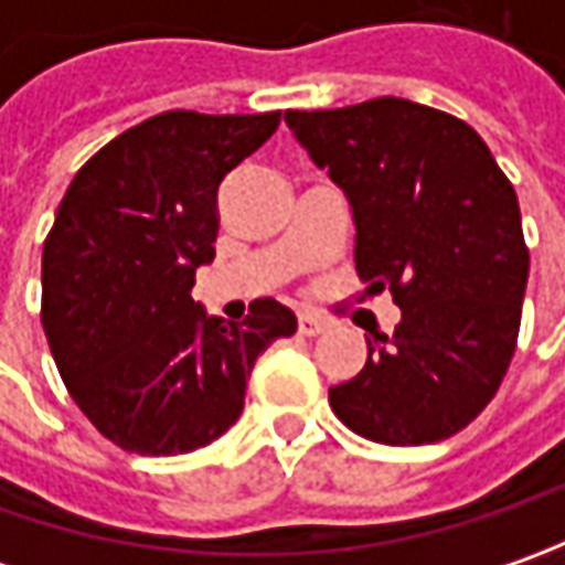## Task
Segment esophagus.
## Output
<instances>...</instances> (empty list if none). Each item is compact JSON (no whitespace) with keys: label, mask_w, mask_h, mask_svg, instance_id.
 Listing matches in <instances>:
<instances>
[{"label":"esophagus","mask_w":565,"mask_h":565,"mask_svg":"<svg viewBox=\"0 0 565 565\" xmlns=\"http://www.w3.org/2000/svg\"><path fill=\"white\" fill-rule=\"evenodd\" d=\"M323 330H330V320L323 315H317V311H301L298 315V333L301 337H317Z\"/></svg>","instance_id":"34e87169"}]
</instances>
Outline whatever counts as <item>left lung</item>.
Returning a JSON list of instances; mask_svg holds the SVG:
<instances>
[{"instance_id":"left-lung-1","label":"left lung","mask_w":565,"mask_h":565,"mask_svg":"<svg viewBox=\"0 0 565 565\" xmlns=\"http://www.w3.org/2000/svg\"><path fill=\"white\" fill-rule=\"evenodd\" d=\"M295 141L342 188L355 270L393 295V337L330 390L337 418L386 446L446 440L507 377L529 282L519 198L462 119L399 97L286 113Z\"/></svg>"}]
</instances>
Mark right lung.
<instances>
[{
	"mask_svg": "<svg viewBox=\"0 0 565 565\" xmlns=\"http://www.w3.org/2000/svg\"><path fill=\"white\" fill-rule=\"evenodd\" d=\"M279 128V113H160L77 169L43 242V333L77 408L141 456L223 437L245 408L257 355L298 320L250 301L242 323L191 298L213 260L216 194Z\"/></svg>",
	"mask_w": 565,
	"mask_h": 565,
	"instance_id": "add662e5",
	"label": "right lung"
}]
</instances>
